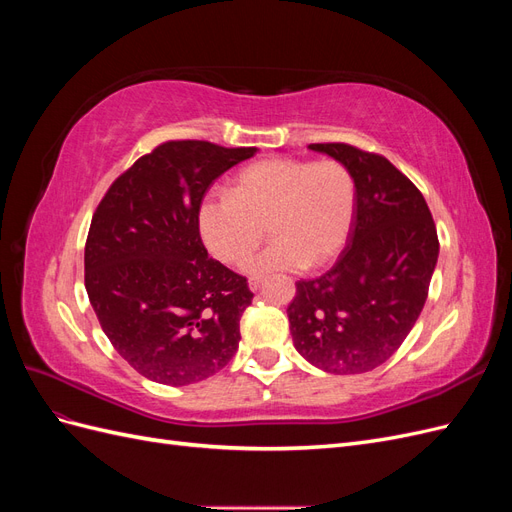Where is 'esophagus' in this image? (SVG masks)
Returning a JSON list of instances; mask_svg holds the SVG:
<instances>
[{
	"mask_svg": "<svg viewBox=\"0 0 512 512\" xmlns=\"http://www.w3.org/2000/svg\"><path fill=\"white\" fill-rule=\"evenodd\" d=\"M262 282H265V277H262V275L250 277V288H252V290H258V288L262 286Z\"/></svg>",
	"mask_w": 512,
	"mask_h": 512,
	"instance_id": "obj_1",
	"label": "esophagus"
}]
</instances>
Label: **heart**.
<instances>
[{
  "mask_svg": "<svg viewBox=\"0 0 512 512\" xmlns=\"http://www.w3.org/2000/svg\"><path fill=\"white\" fill-rule=\"evenodd\" d=\"M356 211V183L337 160L273 158L241 170L232 194H209L198 230L224 265H241L265 237L273 243L250 258V275L320 269L344 250Z\"/></svg>",
  "mask_w": 512,
  "mask_h": 512,
  "instance_id": "1",
  "label": "heart"
}]
</instances>
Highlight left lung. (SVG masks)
Returning <instances> with one entry per match:
<instances>
[{"instance_id": "left-lung-1", "label": "left lung", "mask_w": 512, "mask_h": 512, "mask_svg": "<svg viewBox=\"0 0 512 512\" xmlns=\"http://www.w3.org/2000/svg\"><path fill=\"white\" fill-rule=\"evenodd\" d=\"M309 149L350 170L356 211L333 269L297 282L288 305L292 344L329 374H363L389 361L421 316L438 232L423 194L380 153L346 143Z\"/></svg>"}]
</instances>
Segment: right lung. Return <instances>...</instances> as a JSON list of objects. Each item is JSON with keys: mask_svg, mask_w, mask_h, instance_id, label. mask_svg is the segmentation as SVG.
Here are the masks:
<instances>
[{"mask_svg": "<svg viewBox=\"0 0 512 512\" xmlns=\"http://www.w3.org/2000/svg\"><path fill=\"white\" fill-rule=\"evenodd\" d=\"M256 147L168 141L121 173L91 218L85 288L100 327L138 374L200 382L235 356L254 292L207 254L198 207Z\"/></svg>", "mask_w": 512, "mask_h": 512, "instance_id": "1", "label": "right lung"}]
</instances>
